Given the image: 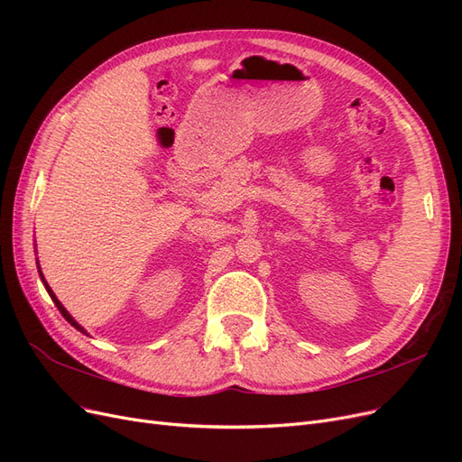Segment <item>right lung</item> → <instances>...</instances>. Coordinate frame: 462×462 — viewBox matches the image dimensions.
I'll use <instances>...</instances> for the list:
<instances>
[{
    "label": "right lung",
    "instance_id": "add662e5",
    "mask_svg": "<svg viewBox=\"0 0 462 462\" xmlns=\"http://www.w3.org/2000/svg\"><path fill=\"white\" fill-rule=\"evenodd\" d=\"M40 275H42V272H40ZM42 282H44V275H42ZM44 285H46V289H48V292H50V297H51V300H53V302H55V306H58V309H60V312H61V314H63V318H65V319H67V321H69V324H71V326H73V328H77V329H79V331H82V333H87V331H85V329H82V328H80V326H79V324H77V321H75V319H73V318H71V314H69V312H67V310H65V309H63V304H61V302H60V300H58V297H55V295H53V291H51V289H50V285H48V283H46V282H44Z\"/></svg>",
    "mask_w": 462,
    "mask_h": 462
}]
</instances>
